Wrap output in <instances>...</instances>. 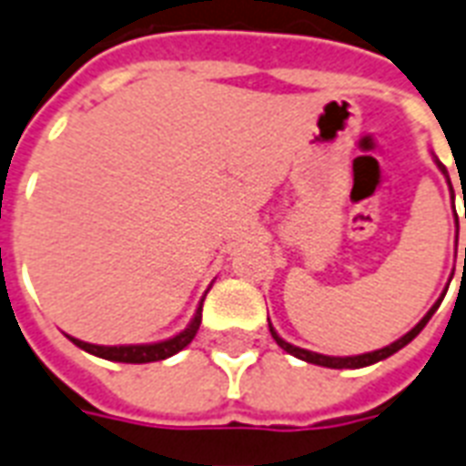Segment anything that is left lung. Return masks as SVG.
<instances>
[{"label":"left lung","mask_w":466,"mask_h":466,"mask_svg":"<svg viewBox=\"0 0 466 466\" xmlns=\"http://www.w3.org/2000/svg\"><path fill=\"white\" fill-rule=\"evenodd\" d=\"M435 162H437V159H435ZM437 167H440V171H442V174L447 177V184H450V191H452V181H450V174H447L445 164L437 162ZM452 198H454V191H452ZM454 220H457V213H454ZM457 230H460V220H457ZM464 258H466V250H464ZM464 265H466V260H464ZM452 275H454V272H452ZM445 295H447V292H445ZM445 295H442V297H445ZM442 297H440V299L432 304V309H430V312L425 314V317H422V319H420L418 324H415V327H412L410 331L405 334V337H400L398 341H393L390 346H386V349H379V351H370V353H361V356H324V353L307 351V349H299V346L287 344L285 339L278 337V331L272 329V324H270V334H272V339L278 341L279 349H285L287 353H292V356H297V359H302V361H307V363H314V366H327V369H363V366H370V363L383 361V359H388V356H393L395 351H400L403 346L410 344L412 339L418 337L420 331L425 329V324L430 321V317L437 312V307H440V302H442Z\"/></svg>","instance_id":"left-lung-1"}]
</instances>
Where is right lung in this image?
I'll list each match as a JSON object with an SVG mask.
<instances>
[{
  "label": "right lung",
  "mask_w": 466,
  "mask_h": 466,
  "mask_svg": "<svg viewBox=\"0 0 466 466\" xmlns=\"http://www.w3.org/2000/svg\"><path fill=\"white\" fill-rule=\"evenodd\" d=\"M204 304V302H201ZM201 304L196 309L194 319L188 324L181 334L167 339V341H159V344H135V346H97L87 344V341H80V339L68 337L76 346H80L83 351L93 353V356H100V359H107V361H120V363H152V361H164L174 353H179L184 346H188L194 341L196 331L201 327Z\"/></svg>",
  "instance_id": "add662e5"
}]
</instances>
